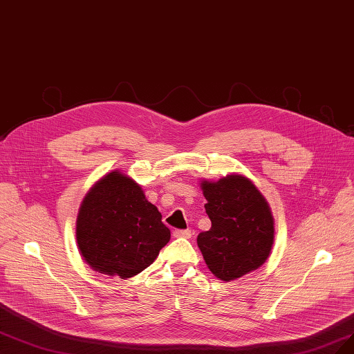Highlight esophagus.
Returning a JSON list of instances; mask_svg holds the SVG:
<instances>
[{
  "mask_svg": "<svg viewBox=\"0 0 354 354\" xmlns=\"http://www.w3.org/2000/svg\"><path fill=\"white\" fill-rule=\"evenodd\" d=\"M173 235L176 238H190L192 236V231L190 230H174Z\"/></svg>",
  "mask_w": 354,
  "mask_h": 354,
  "instance_id": "1",
  "label": "esophagus"
}]
</instances>
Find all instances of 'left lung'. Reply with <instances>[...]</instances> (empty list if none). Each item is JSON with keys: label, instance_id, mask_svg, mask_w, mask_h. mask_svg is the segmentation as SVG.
Returning <instances> with one entry per match:
<instances>
[{"label": "left lung", "instance_id": "obj_1", "mask_svg": "<svg viewBox=\"0 0 354 354\" xmlns=\"http://www.w3.org/2000/svg\"><path fill=\"white\" fill-rule=\"evenodd\" d=\"M212 222L197 235L209 270L230 281L259 268L272 251L274 226L264 196L244 176H228L216 183L203 181Z\"/></svg>", "mask_w": 354, "mask_h": 354}]
</instances>
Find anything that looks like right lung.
I'll list each match as a JSON object with an SVG mask.
<instances>
[{"mask_svg": "<svg viewBox=\"0 0 354 354\" xmlns=\"http://www.w3.org/2000/svg\"><path fill=\"white\" fill-rule=\"evenodd\" d=\"M161 218L139 185L113 171L82 201L77 218L78 248L93 270L132 277L152 264L169 241Z\"/></svg>", "mask_w": 354, "mask_h": 354, "instance_id": "1", "label": "right lung"}]
</instances>
